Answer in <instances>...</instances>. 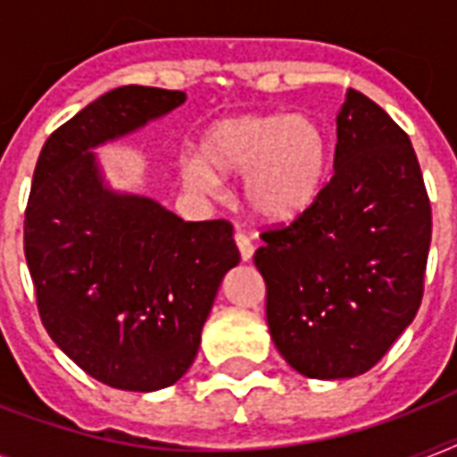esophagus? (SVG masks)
<instances>
[{"label":"esophagus","instance_id":"1","mask_svg":"<svg viewBox=\"0 0 457 457\" xmlns=\"http://www.w3.org/2000/svg\"><path fill=\"white\" fill-rule=\"evenodd\" d=\"M235 242H237V249H239V256H242V261H251V258H253V251H256V246H253V242H251L249 237L244 235L242 229H239V232H235Z\"/></svg>","mask_w":457,"mask_h":457}]
</instances>
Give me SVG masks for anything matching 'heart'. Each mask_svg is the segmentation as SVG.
Instances as JSON below:
<instances>
[{
  "mask_svg": "<svg viewBox=\"0 0 457 457\" xmlns=\"http://www.w3.org/2000/svg\"><path fill=\"white\" fill-rule=\"evenodd\" d=\"M182 179L218 194V175H244V201L258 220L282 225L315 204L329 172V139L311 116L239 113L204 132L201 154L182 158Z\"/></svg>",
  "mask_w": 457,
  "mask_h": 457,
  "instance_id": "heart-1",
  "label": "heart"
}]
</instances>
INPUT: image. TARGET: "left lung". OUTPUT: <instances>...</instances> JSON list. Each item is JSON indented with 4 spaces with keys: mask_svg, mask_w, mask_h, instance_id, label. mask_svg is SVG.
I'll list each match as a JSON object with an SVG mask.
<instances>
[{
    "mask_svg": "<svg viewBox=\"0 0 457 457\" xmlns=\"http://www.w3.org/2000/svg\"><path fill=\"white\" fill-rule=\"evenodd\" d=\"M261 239L253 263L282 358L311 379L368 372L425 292L432 206L408 135L348 89L332 179L305 213Z\"/></svg>",
    "mask_w": 457,
    "mask_h": 457,
    "instance_id": "obj_1",
    "label": "left lung"
}]
</instances>
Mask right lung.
Here are the masks:
<instances>
[{
  "instance_id": "obj_1",
  "label": "right lung",
  "mask_w": 457,
  "mask_h": 457,
  "mask_svg": "<svg viewBox=\"0 0 457 457\" xmlns=\"http://www.w3.org/2000/svg\"><path fill=\"white\" fill-rule=\"evenodd\" d=\"M185 99L178 89H111L49 135L32 175L23 244L42 325L113 389L178 382L239 263L228 220L185 222L149 196L116 192L92 154Z\"/></svg>"
}]
</instances>
